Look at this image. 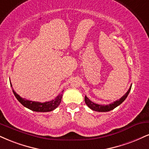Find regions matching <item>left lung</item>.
Masks as SVG:
<instances>
[{"label":"left lung","mask_w":149,"mask_h":149,"mask_svg":"<svg viewBox=\"0 0 149 149\" xmlns=\"http://www.w3.org/2000/svg\"><path fill=\"white\" fill-rule=\"evenodd\" d=\"M130 89H131V86L130 87V88H129L128 92L123 95L120 99L113 102V103L109 104V105H99V104H96L94 103V102L91 101L86 96L85 97V102L86 105H87L89 108L92 109V110L96 111V112H109V111L113 110V109L115 108V107L119 106L120 104L122 103L123 102L126 100V98H127V96H128V94L130 93Z\"/></svg>","instance_id":"8db88e82"}]
</instances>
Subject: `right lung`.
Here are the masks:
<instances>
[{
  "label": "right lung",
  "mask_w": 149,
  "mask_h": 149,
  "mask_svg": "<svg viewBox=\"0 0 149 149\" xmlns=\"http://www.w3.org/2000/svg\"><path fill=\"white\" fill-rule=\"evenodd\" d=\"M10 85H11V87L12 86L11 83H10ZM12 92H13L14 96H15V97L17 98L18 101L20 102L23 106L30 109V110L34 111V112H46L54 110L55 108H57V107L59 106L62 98V94H59L55 99L52 100L51 101L40 103V102L32 101H29V100H26V98H21L19 94L15 92V91H14L13 89H12ZM62 92H63V91H62Z\"/></svg>",
  "instance_id": "right-lung-1"
}]
</instances>
